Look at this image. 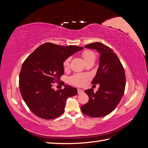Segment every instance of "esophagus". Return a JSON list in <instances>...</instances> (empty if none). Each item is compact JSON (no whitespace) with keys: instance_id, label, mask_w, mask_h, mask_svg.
I'll return each instance as SVG.
<instances>
[{"instance_id":"34e87169","label":"esophagus","mask_w":148,"mask_h":148,"mask_svg":"<svg viewBox=\"0 0 148 148\" xmlns=\"http://www.w3.org/2000/svg\"><path fill=\"white\" fill-rule=\"evenodd\" d=\"M83 92V89H78V93L80 94V93H82Z\"/></svg>"}]
</instances>
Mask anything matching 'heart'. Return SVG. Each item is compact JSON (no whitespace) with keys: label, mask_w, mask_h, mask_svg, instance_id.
<instances>
[{"label":"heart","mask_w":148,"mask_h":148,"mask_svg":"<svg viewBox=\"0 0 148 148\" xmlns=\"http://www.w3.org/2000/svg\"><path fill=\"white\" fill-rule=\"evenodd\" d=\"M81 56L85 64H86L89 62H95L96 59L95 53L92 51H89V50L83 51L81 53ZM70 62V58H67V59L64 62L63 66H64V70H67L69 68ZM88 79H89V77L87 75L75 74L70 78V81L71 83L74 85H76V86H83L85 84H86L87 80Z\"/></svg>","instance_id":"b5f03b06"}]
</instances>
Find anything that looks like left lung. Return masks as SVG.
<instances>
[{"mask_svg":"<svg viewBox=\"0 0 148 148\" xmlns=\"http://www.w3.org/2000/svg\"><path fill=\"white\" fill-rule=\"evenodd\" d=\"M85 47L100 53L99 65L92 84H99L96 93L93 89L85 90L89 101L81 107L83 113L91 117H101L111 113L122 99L125 91L123 67L113 50L101 42L87 44Z\"/></svg>","mask_w":148,"mask_h":148,"instance_id":"left-lung-1","label":"left lung"}]
</instances>
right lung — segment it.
<instances>
[{
  "label": "right lung",
  "instance_id": "add662e5",
  "mask_svg": "<svg viewBox=\"0 0 148 148\" xmlns=\"http://www.w3.org/2000/svg\"><path fill=\"white\" fill-rule=\"evenodd\" d=\"M83 49L46 42L26 58L19 75V88L25 102L34 115L51 120L64 112L66 100L77 95V89L65 84L64 89L56 91L53 84L59 82L64 75V62Z\"/></svg>",
  "mask_w": 148,
  "mask_h": 148
}]
</instances>
